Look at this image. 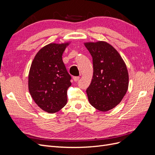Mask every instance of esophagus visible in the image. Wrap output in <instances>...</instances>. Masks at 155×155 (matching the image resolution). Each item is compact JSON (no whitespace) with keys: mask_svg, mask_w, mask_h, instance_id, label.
<instances>
[{"mask_svg":"<svg viewBox=\"0 0 155 155\" xmlns=\"http://www.w3.org/2000/svg\"><path fill=\"white\" fill-rule=\"evenodd\" d=\"M79 78H79V76H74L73 77V79L75 81H78L79 79Z\"/></svg>","mask_w":155,"mask_h":155,"instance_id":"obj_1","label":"esophagus"}]
</instances>
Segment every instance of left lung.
Masks as SVG:
<instances>
[{"label":"left lung","mask_w":155,"mask_h":155,"mask_svg":"<svg viewBox=\"0 0 155 155\" xmlns=\"http://www.w3.org/2000/svg\"><path fill=\"white\" fill-rule=\"evenodd\" d=\"M92 57L93 77L87 89L91 105L102 112L113 109L127 91L129 74L126 65L113 46L104 41L87 43Z\"/></svg>","instance_id":"left-lung-1"}]
</instances>
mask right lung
I'll use <instances>...</instances> for the list:
<instances>
[{"instance_id":"1","label":"right lung","mask_w":155,"mask_h":155,"mask_svg":"<svg viewBox=\"0 0 155 155\" xmlns=\"http://www.w3.org/2000/svg\"><path fill=\"white\" fill-rule=\"evenodd\" d=\"M68 43H51L42 48L33 60L29 76V92L41 109L54 113L67 104L71 76L62 55Z\"/></svg>"}]
</instances>
